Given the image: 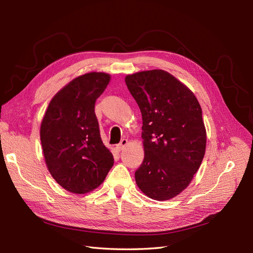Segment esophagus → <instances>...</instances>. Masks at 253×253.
I'll return each mask as SVG.
<instances>
[{
    "label": "esophagus",
    "mask_w": 253,
    "mask_h": 253,
    "mask_svg": "<svg viewBox=\"0 0 253 253\" xmlns=\"http://www.w3.org/2000/svg\"><path fill=\"white\" fill-rule=\"evenodd\" d=\"M127 140L126 139H122L121 141H120V143L119 144H117L116 145V149L118 150V151H121V150H124L126 147V144H127Z\"/></svg>",
    "instance_id": "34e87169"
}]
</instances>
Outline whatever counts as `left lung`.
<instances>
[{
	"label": "left lung",
	"mask_w": 253,
	"mask_h": 253,
	"mask_svg": "<svg viewBox=\"0 0 253 253\" xmlns=\"http://www.w3.org/2000/svg\"><path fill=\"white\" fill-rule=\"evenodd\" d=\"M142 116L144 158L137 186L155 201H169L192 181L206 152L202 108L193 91L163 70L126 77Z\"/></svg>",
	"instance_id": "obj_1"
}]
</instances>
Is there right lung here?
I'll return each instance as SVG.
<instances>
[{"label": "right lung", "instance_id": "right-lung-1", "mask_svg": "<svg viewBox=\"0 0 253 253\" xmlns=\"http://www.w3.org/2000/svg\"><path fill=\"white\" fill-rule=\"evenodd\" d=\"M106 73L75 78L52 97L40 126L46 167L59 185L74 194L98 188L114 165L100 137L95 102L110 83Z\"/></svg>", "mask_w": 253, "mask_h": 253}]
</instances>
